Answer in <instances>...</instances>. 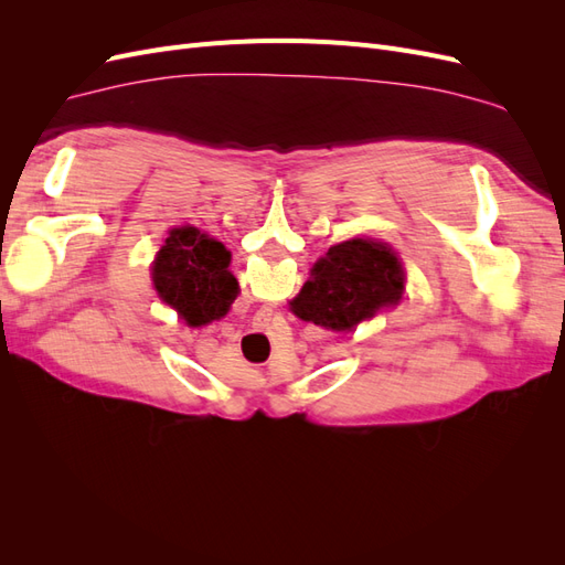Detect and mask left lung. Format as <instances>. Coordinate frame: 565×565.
<instances>
[{"label": "left lung", "mask_w": 565, "mask_h": 565, "mask_svg": "<svg viewBox=\"0 0 565 565\" xmlns=\"http://www.w3.org/2000/svg\"><path fill=\"white\" fill-rule=\"evenodd\" d=\"M403 292L405 270L398 254L372 237H353L313 264L311 278L289 309L324 330L351 332L388 306H398Z\"/></svg>", "instance_id": "left-lung-1"}]
</instances>
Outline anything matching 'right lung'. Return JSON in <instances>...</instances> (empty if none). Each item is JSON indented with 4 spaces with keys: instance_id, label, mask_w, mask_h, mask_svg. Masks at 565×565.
<instances>
[{
    "instance_id": "add662e5",
    "label": "right lung",
    "mask_w": 565,
    "mask_h": 565,
    "mask_svg": "<svg viewBox=\"0 0 565 565\" xmlns=\"http://www.w3.org/2000/svg\"><path fill=\"white\" fill-rule=\"evenodd\" d=\"M228 266L224 245L195 226H179L169 231L152 262V287L185 324L202 328L224 318L237 297L241 287Z\"/></svg>"
}]
</instances>
